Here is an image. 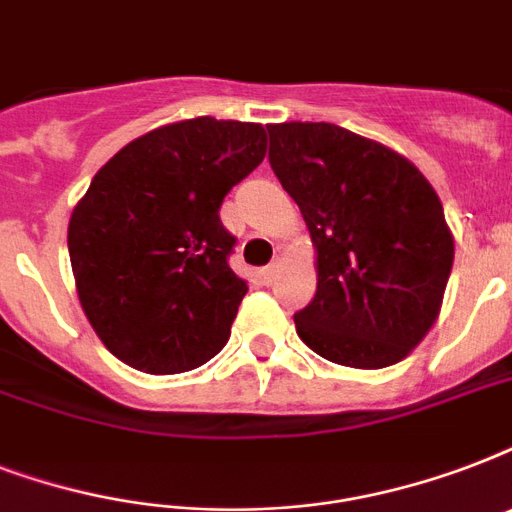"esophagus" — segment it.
<instances>
[{
    "instance_id": "obj_1",
    "label": "esophagus",
    "mask_w": 512,
    "mask_h": 512,
    "mask_svg": "<svg viewBox=\"0 0 512 512\" xmlns=\"http://www.w3.org/2000/svg\"><path fill=\"white\" fill-rule=\"evenodd\" d=\"M257 276H260V281H263V284H271V281L279 276V263L268 265V268H263V271L257 273Z\"/></svg>"
}]
</instances>
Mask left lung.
Returning <instances> with one entry per match:
<instances>
[{"label": "left lung", "mask_w": 512, "mask_h": 512, "mask_svg": "<svg viewBox=\"0 0 512 512\" xmlns=\"http://www.w3.org/2000/svg\"><path fill=\"white\" fill-rule=\"evenodd\" d=\"M268 135L316 249V297L295 313L297 335L332 364H398L436 324L452 273L438 193L406 156L337 124H268Z\"/></svg>", "instance_id": "left-lung-1"}]
</instances>
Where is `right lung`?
Returning a JSON list of instances; mask_svg holds the SVG:
<instances>
[{"label":"right lung","mask_w":512,"mask_h":512,"mask_svg":"<svg viewBox=\"0 0 512 512\" xmlns=\"http://www.w3.org/2000/svg\"><path fill=\"white\" fill-rule=\"evenodd\" d=\"M265 127L196 116L132 140L68 220L76 295L95 335L148 374L207 364L231 337L247 281L228 268L220 204L265 159Z\"/></svg>","instance_id":"add662e5"}]
</instances>
